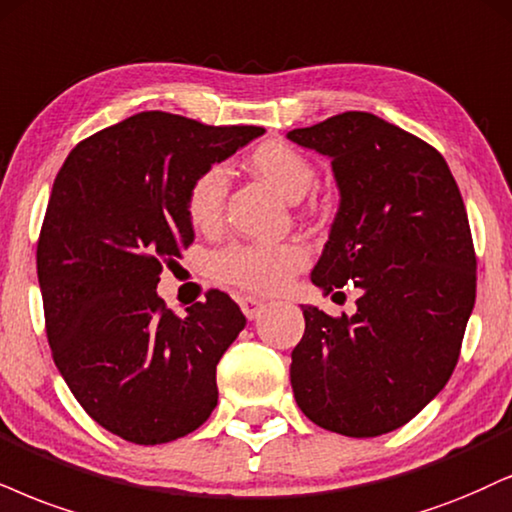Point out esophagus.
Segmentation results:
<instances>
[{
  "mask_svg": "<svg viewBox=\"0 0 512 512\" xmlns=\"http://www.w3.org/2000/svg\"><path fill=\"white\" fill-rule=\"evenodd\" d=\"M239 306H242V313L246 315L249 320H254L261 315L263 308H266V304H263L261 299H256V296H239Z\"/></svg>",
  "mask_w": 512,
  "mask_h": 512,
  "instance_id": "34e87169",
  "label": "esophagus"
}]
</instances>
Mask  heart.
I'll list each match as a JSON object with an SVG mask.
<instances>
[{"instance_id":"b5f03b06","label":"heart","mask_w":512,"mask_h":512,"mask_svg":"<svg viewBox=\"0 0 512 512\" xmlns=\"http://www.w3.org/2000/svg\"><path fill=\"white\" fill-rule=\"evenodd\" d=\"M249 166L263 182L289 201H299L315 185V168L301 151L287 142L268 140L251 151ZM227 175L220 166L206 168L192 180L185 197L189 223L197 230H213L223 213ZM306 263L301 244H232L218 251L211 261L220 282L246 292L273 294L287 285L289 277Z\"/></svg>"}]
</instances>
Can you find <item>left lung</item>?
Instances as JSON below:
<instances>
[{
	"instance_id": "obj_1",
	"label": "left lung",
	"mask_w": 512,
	"mask_h": 512,
	"mask_svg": "<svg viewBox=\"0 0 512 512\" xmlns=\"http://www.w3.org/2000/svg\"><path fill=\"white\" fill-rule=\"evenodd\" d=\"M287 137L332 161L342 197L313 285L361 289L353 315L304 306L294 399L323 430L380 437L413 420L458 363L477 292L468 213L444 156L372 113Z\"/></svg>"
}]
</instances>
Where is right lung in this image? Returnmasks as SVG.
I'll return each mask as SVG.
<instances>
[{
	"mask_svg": "<svg viewBox=\"0 0 512 512\" xmlns=\"http://www.w3.org/2000/svg\"><path fill=\"white\" fill-rule=\"evenodd\" d=\"M263 132L142 111L82 140L56 175L37 239L47 339L85 413L125 441L180 439L216 408L244 313L211 289L180 318L156 285L194 242L192 180Z\"/></svg>",
	"mask_w": 512,
	"mask_h": 512,
	"instance_id": "right-lung-1",
	"label": "right lung"
}]
</instances>
